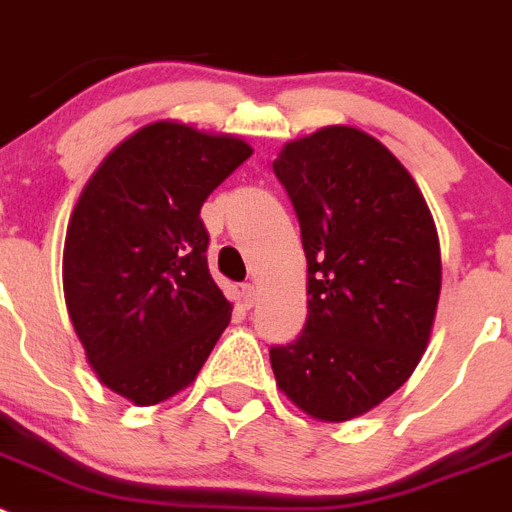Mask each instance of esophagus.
<instances>
[{
	"label": "esophagus",
	"instance_id": "obj_1",
	"mask_svg": "<svg viewBox=\"0 0 512 512\" xmlns=\"http://www.w3.org/2000/svg\"><path fill=\"white\" fill-rule=\"evenodd\" d=\"M241 295H243V305L253 307V305H256V300H259V289H256V284L246 282V284H243V289H241Z\"/></svg>",
	"mask_w": 512,
	"mask_h": 512
}]
</instances>
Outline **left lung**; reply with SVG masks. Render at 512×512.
<instances>
[{
  "label": "left lung",
  "mask_w": 512,
  "mask_h": 512,
  "mask_svg": "<svg viewBox=\"0 0 512 512\" xmlns=\"http://www.w3.org/2000/svg\"><path fill=\"white\" fill-rule=\"evenodd\" d=\"M300 220L307 323L271 346L279 390L341 423L369 413L415 372L441 295L436 223L408 169L369 133L330 125L274 161Z\"/></svg>",
  "instance_id": "obj_1"
}]
</instances>
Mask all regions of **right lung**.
Returning <instances> with one entry per match:
<instances>
[{"mask_svg":"<svg viewBox=\"0 0 512 512\" xmlns=\"http://www.w3.org/2000/svg\"><path fill=\"white\" fill-rule=\"evenodd\" d=\"M251 153L235 135L151 122L104 158L71 212L69 318L99 382L135 405L192 384L228 328L200 210Z\"/></svg>","mask_w":512,"mask_h":512,"instance_id":"obj_1","label":"right lung"}]
</instances>
